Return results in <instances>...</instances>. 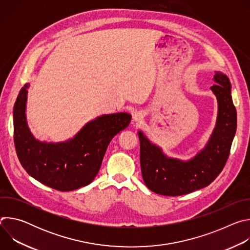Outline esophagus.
Returning <instances> with one entry per match:
<instances>
[{
  "label": "esophagus",
  "mask_w": 250,
  "mask_h": 250,
  "mask_svg": "<svg viewBox=\"0 0 250 250\" xmlns=\"http://www.w3.org/2000/svg\"><path fill=\"white\" fill-rule=\"evenodd\" d=\"M132 120L133 122H141L142 120H144V115H142L140 112H136L135 114H133V117H132Z\"/></svg>",
  "instance_id": "34e87169"
}]
</instances>
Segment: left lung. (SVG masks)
Returning a JSON list of instances; mask_svg holds the SVG:
<instances>
[{
	"label": "left lung",
	"mask_w": 250,
	"mask_h": 250,
	"mask_svg": "<svg viewBox=\"0 0 250 250\" xmlns=\"http://www.w3.org/2000/svg\"><path fill=\"white\" fill-rule=\"evenodd\" d=\"M209 89L218 101L215 128L204 146L188 160L167 156L162 148L138 131L141 174L146 187L163 196H181L209 185L222 172L229 158L236 131V110L229 77L221 71Z\"/></svg>",
	"instance_id": "left-lung-1"
}]
</instances>
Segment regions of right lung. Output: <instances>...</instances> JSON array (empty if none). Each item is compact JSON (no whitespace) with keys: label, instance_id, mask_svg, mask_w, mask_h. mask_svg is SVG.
I'll list each match as a JSON object with an SVG mask.
<instances>
[{"label":"right lung","instance_id":"1","mask_svg":"<svg viewBox=\"0 0 250 250\" xmlns=\"http://www.w3.org/2000/svg\"><path fill=\"white\" fill-rule=\"evenodd\" d=\"M26 83L14 105V140L19 160L35 180L67 192L89 185L97 176L113 137L126 128L131 115H102L88 122L72 138L60 142L41 141L26 121Z\"/></svg>","mask_w":250,"mask_h":250}]
</instances>
